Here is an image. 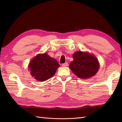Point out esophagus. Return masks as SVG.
<instances>
[{"label":"esophagus","mask_w":122,"mask_h":122,"mask_svg":"<svg viewBox=\"0 0 122 122\" xmlns=\"http://www.w3.org/2000/svg\"><path fill=\"white\" fill-rule=\"evenodd\" d=\"M68 65V62H65V63H64V64H62L61 66H62V67H67Z\"/></svg>","instance_id":"34e87169"}]
</instances>
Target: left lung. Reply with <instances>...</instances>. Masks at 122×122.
I'll return each instance as SVG.
<instances>
[{"label":"left lung","instance_id":"left-lung-1","mask_svg":"<svg viewBox=\"0 0 122 122\" xmlns=\"http://www.w3.org/2000/svg\"><path fill=\"white\" fill-rule=\"evenodd\" d=\"M73 61L69 68L79 78L87 79L94 76L99 68L98 59L94 55L82 51H76L73 54Z\"/></svg>","mask_w":122,"mask_h":122}]
</instances>
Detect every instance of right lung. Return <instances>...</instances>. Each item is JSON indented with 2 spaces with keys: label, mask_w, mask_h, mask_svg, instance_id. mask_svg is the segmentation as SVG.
I'll list each match as a JSON object with an SVG mask.
<instances>
[{
  "label": "right lung",
  "mask_w": 122,
  "mask_h": 122,
  "mask_svg": "<svg viewBox=\"0 0 122 122\" xmlns=\"http://www.w3.org/2000/svg\"><path fill=\"white\" fill-rule=\"evenodd\" d=\"M57 61L47 53L39 54L29 62L31 75L38 81H44L52 77L60 67Z\"/></svg>",
  "instance_id": "add662e5"
}]
</instances>
